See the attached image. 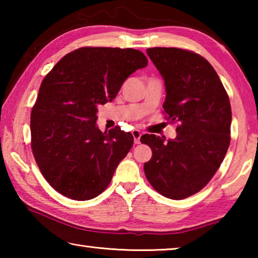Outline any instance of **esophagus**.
Here are the masks:
<instances>
[{
	"mask_svg": "<svg viewBox=\"0 0 258 258\" xmlns=\"http://www.w3.org/2000/svg\"><path fill=\"white\" fill-rule=\"evenodd\" d=\"M132 134H133V138H134V143H137V145H139V143H140V138H141V132H140V131H138V130H134L133 132H132Z\"/></svg>",
	"mask_w": 258,
	"mask_h": 258,
	"instance_id": "34e87169",
	"label": "esophagus"
}]
</instances>
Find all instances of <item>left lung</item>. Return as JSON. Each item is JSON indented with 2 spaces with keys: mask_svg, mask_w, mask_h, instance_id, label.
I'll use <instances>...</instances> for the list:
<instances>
[{
  "mask_svg": "<svg viewBox=\"0 0 258 258\" xmlns=\"http://www.w3.org/2000/svg\"><path fill=\"white\" fill-rule=\"evenodd\" d=\"M165 81L163 104L167 118L178 121L176 138L141 137L152 150L145 173L154 189L180 200L197 194L211 181L230 146L232 112L220 77L208 61L177 47L147 49Z\"/></svg>",
  "mask_w": 258,
  "mask_h": 258,
  "instance_id": "left-lung-1",
  "label": "left lung"
}]
</instances>
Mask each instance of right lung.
Segmentation results:
<instances>
[{
    "label": "right lung",
    "instance_id": "obj_1",
    "mask_svg": "<svg viewBox=\"0 0 258 258\" xmlns=\"http://www.w3.org/2000/svg\"><path fill=\"white\" fill-rule=\"evenodd\" d=\"M147 64L139 50L86 46L64 55L44 77L30 115L32 150L59 194L83 202L107 189L134 139L119 126L101 132L98 107Z\"/></svg>",
    "mask_w": 258,
    "mask_h": 258
}]
</instances>
